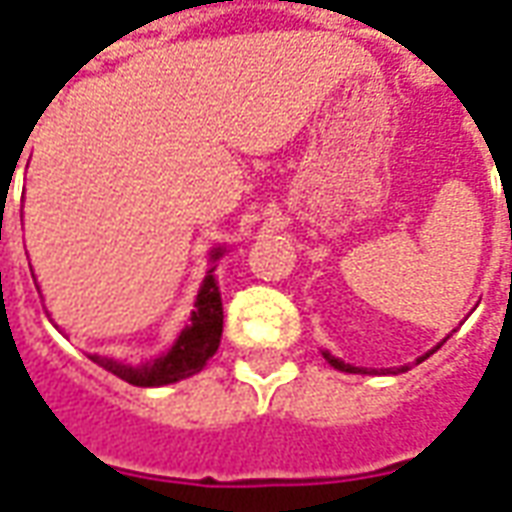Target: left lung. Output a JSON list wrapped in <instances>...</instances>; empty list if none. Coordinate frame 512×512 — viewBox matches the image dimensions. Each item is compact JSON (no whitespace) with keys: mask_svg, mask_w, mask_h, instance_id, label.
<instances>
[{"mask_svg":"<svg viewBox=\"0 0 512 512\" xmlns=\"http://www.w3.org/2000/svg\"><path fill=\"white\" fill-rule=\"evenodd\" d=\"M435 349H438V346H435ZM435 349H432V352H435ZM432 352H427V355H424V357H418V363H421V360H427V357H430ZM321 355L327 357V363L338 368V371H346V374H360V371H363V368L349 366V363H343V360H338V357H332L330 352H321ZM402 371H407V368H402Z\"/></svg>","mask_w":512,"mask_h":512,"instance_id":"1","label":"left lung"}]
</instances>
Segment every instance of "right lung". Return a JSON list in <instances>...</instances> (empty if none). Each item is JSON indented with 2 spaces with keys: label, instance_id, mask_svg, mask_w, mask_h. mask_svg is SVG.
I'll use <instances>...</instances> for the list:
<instances>
[{
  "label": "right lung",
  "instance_id": "1",
  "mask_svg": "<svg viewBox=\"0 0 512 512\" xmlns=\"http://www.w3.org/2000/svg\"><path fill=\"white\" fill-rule=\"evenodd\" d=\"M221 255H224L221 246L213 249L210 263H216ZM213 271H216V266H210V271H207L194 302V313L166 355L141 363V366H130V363H119V360L99 355H91V360L124 382L138 385V388H157V385H171V382H180L185 377H194L196 371H202L207 360L216 355L221 343V327H224V307H221L219 282L213 277Z\"/></svg>",
  "mask_w": 512,
  "mask_h": 512
}]
</instances>
